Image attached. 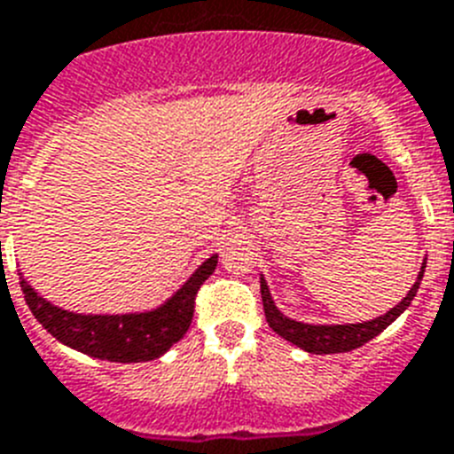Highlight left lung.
<instances>
[{
	"label": "left lung",
	"instance_id": "1",
	"mask_svg": "<svg viewBox=\"0 0 454 454\" xmlns=\"http://www.w3.org/2000/svg\"><path fill=\"white\" fill-rule=\"evenodd\" d=\"M427 262H422V269L418 273V280L415 286L408 290L406 297L396 303L395 309L387 310L385 316L376 317V320L369 322H357V325H309V322H297L292 317L283 316L276 303L271 299V292H269L267 280L264 276L260 278V290H262V301H264V316H267L269 327L276 332L278 336H283L286 340L294 343L297 348L306 350V353L313 355H332V353H350L355 348L364 346L371 339H376L383 329H387L396 317L402 316L403 310L411 306L413 297L418 294V287H420V280L425 276Z\"/></svg>",
	"mask_w": 454,
	"mask_h": 454
}]
</instances>
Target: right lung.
Returning a JSON list of instances; mask_svg holds the SVG:
<instances>
[{
  "label": "right lung",
  "instance_id": "add662e5",
  "mask_svg": "<svg viewBox=\"0 0 454 454\" xmlns=\"http://www.w3.org/2000/svg\"><path fill=\"white\" fill-rule=\"evenodd\" d=\"M215 267L218 254L208 257L160 309L125 316H83L52 306L22 276L20 287L34 317L59 343L108 362H151L185 336L194 316V297Z\"/></svg>",
  "mask_w": 454,
  "mask_h": 454
}]
</instances>
